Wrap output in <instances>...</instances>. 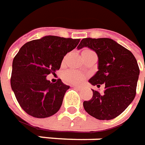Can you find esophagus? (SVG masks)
<instances>
[{
    "label": "esophagus",
    "instance_id": "34e87169",
    "mask_svg": "<svg viewBox=\"0 0 145 145\" xmlns=\"http://www.w3.org/2000/svg\"><path fill=\"white\" fill-rule=\"evenodd\" d=\"M72 87H74L75 89H76V90H78V91L83 90V88H82L81 87H79V86H75V85H73V86H72Z\"/></svg>",
    "mask_w": 145,
    "mask_h": 145
}]
</instances>
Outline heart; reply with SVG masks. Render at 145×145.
Masks as SVG:
<instances>
[{
  "mask_svg": "<svg viewBox=\"0 0 145 145\" xmlns=\"http://www.w3.org/2000/svg\"><path fill=\"white\" fill-rule=\"evenodd\" d=\"M92 51L91 49L89 48H84V50L81 52L82 55H84L85 54H87L88 52H91ZM68 54H65L63 58H62V61H61V64L64 65L67 59ZM62 78L66 83L71 84H82L85 79H86V76L83 73H81L80 72L76 70H68L66 72H65L62 76Z\"/></svg>",
  "mask_w": 145,
  "mask_h": 145,
  "instance_id": "1",
  "label": "heart"
}]
</instances>
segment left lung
Returning a JSON list of instances; mask_svg holds the SVG:
<instances>
[{"label": "left lung", "instance_id": "obj_1", "mask_svg": "<svg viewBox=\"0 0 145 145\" xmlns=\"http://www.w3.org/2000/svg\"><path fill=\"white\" fill-rule=\"evenodd\" d=\"M84 47L92 49L98 57V71L89 82L97 87L105 85L103 94L92 90V98L84 101V109L97 120H112L135 97L140 74L136 58L129 50L109 38H84L77 48Z\"/></svg>", "mask_w": 145, "mask_h": 145}]
</instances>
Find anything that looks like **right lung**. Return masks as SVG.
<instances>
[{"mask_svg": "<svg viewBox=\"0 0 145 145\" xmlns=\"http://www.w3.org/2000/svg\"><path fill=\"white\" fill-rule=\"evenodd\" d=\"M80 39L46 36L23 45L12 62L11 87L19 105L29 116L47 118L58 112L69 88L60 79L55 84L46 76L61 66L62 58Z\"/></svg>", "mask_w": 145, "mask_h": 145, "instance_id": "right-lung-1", "label": "right lung"}]
</instances>
